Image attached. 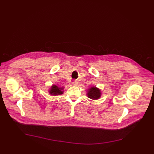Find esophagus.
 <instances>
[{
  "instance_id": "esophagus-1",
  "label": "esophagus",
  "mask_w": 154,
  "mask_h": 154,
  "mask_svg": "<svg viewBox=\"0 0 154 154\" xmlns=\"http://www.w3.org/2000/svg\"><path fill=\"white\" fill-rule=\"evenodd\" d=\"M72 85L73 86H77V85H78V82H77V81H74V82H73L72 83Z\"/></svg>"
}]
</instances>
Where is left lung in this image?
<instances>
[{"mask_svg":"<svg viewBox=\"0 0 154 154\" xmlns=\"http://www.w3.org/2000/svg\"><path fill=\"white\" fill-rule=\"evenodd\" d=\"M86 95L89 98L93 100H97L100 98L101 96V92L98 88L93 86L87 90Z\"/></svg>","mask_w":154,"mask_h":154,"instance_id":"1","label":"left lung"}]
</instances>
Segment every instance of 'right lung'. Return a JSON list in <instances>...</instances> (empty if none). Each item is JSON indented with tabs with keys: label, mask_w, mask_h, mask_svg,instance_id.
Returning <instances> with one entry per match:
<instances>
[{
	"label": "right lung",
	"mask_w": 154,
	"mask_h": 154,
	"mask_svg": "<svg viewBox=\"0 0 154 154\" xmlns=\"http://www.w3.org/2000/svg\"><path fill=\"white\" fill-rule=\"evenodd\" d=\"M64 88V87L59 86L56 85H53L49 88L48 92L51 95H53V96H57V95H60L63 94Z\"/></svg>",
	"instance_id": "right-lung-1"
}]
</instances>
